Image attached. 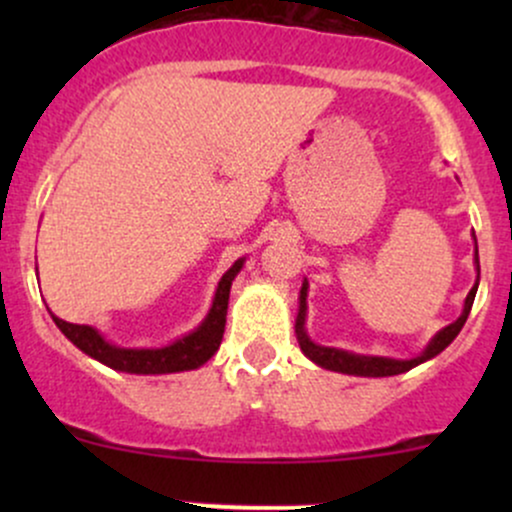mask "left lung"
I'll use <instances>...</instances> for the list:
<instances>
[{
	"mask_svg": "<svg viewBox=\"0 0 512 512\" xmlns=\"http://www.w3.org/2000/svg\"><path fill=\"white\" fill-rule=\"evenodd\" d=\"M474 262H477L479 267V252L474 255ZM477 286L479 281L474 284V289L469 291L467 301H464V310L462 315L457 317L452 325L445 327V330H440L436 337H433V342L426 346V351L421 356L411 358V361H392V358H378V356H356V354H346V351H339V349H327V346H317L308 339V334L303 330V322H305V296H308V284H303L301 289V313H298V320H296V334H298V344H301L303 354L308 358H313L317 366L327 368V370H337V373H349V375H368V378H385V375H399V373H407L414 366H419V363L428 361V358L438 356L440 351L448 346L452 339L460 334V330L464 327V322H467V315L469 310H472V303H474V296H477Z\"/></svg>",
	"mask_w": 512,
	"mask_h": 512,
	"instance_id": "left-lung-1",
	"label": "left lung"
}]
</instances>
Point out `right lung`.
I'll list each match as a JSON object with an SVG mask.
<instances>
[{
    "label": "right lung",
    "instance_id": "add662e5",
    "mask_svg": "<svg viewBox=\"0 0 512 512\" xmlns=\"http://www.w3.org/2000/svg\"><path fill=\"white\" fill-rule=\"evenodd\" d=\"M240 267H243V260H238L226 274H223L207 320H204L192 334L178 339L175 344L163 346V349H120V346L105 342L93 327L72 325V322H64L55 315H52V320H55V325L60 327L64 337H67L72 344L79 346L84 354L96 358V361H101L105 366L115 370H125V373H142V375L192 370L202 366V363H207L209 358L219 351L223 330H226L228 293H231V284L233 279H236V274L240 272Z\"/></svg>",
    "mask_w": 512,
    "mask_h": 512
}]
</instances>
